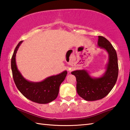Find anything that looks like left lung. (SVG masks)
Here are the masks:
<instances>
[{
  "instance_id": "8db88e82",
  "label": "left lung",
  "mask_w": 130,
  "mask_h": 130,
  "mask_svg": "<svg viewBox=\"0 0 130 130\" xmlns=\"http://www.w3.org/2000/svg\"><path fill=\"white\" fill-rule=\"evenodd\" d=\"M98 46L105 49L108 55L105 73L99 77H91L85 69L74 70L71 73L76 77L78 94L88 101L105 97L114 88L118 75L117 55L112 44L104 37L99 36Z\"/></svg>"
}]
</instances>
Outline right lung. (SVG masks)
Wrapping results in <instances>:
<instances>
[{
	"label": "right lung",
	"mask_w": 130,
	"mask_h": 130,
	"mask_svg": "<svg viewBox=\"0 0 130 130\" xmlns=\"http://www.w3.org/2000/svg\"><path fill=\"white\" fill-rule=\"evenodd\" d=\"M22 42L23 41L19 42L11 58V69L16 86L25 98L32 102L40 104L51 102L57 97L60 85L64 81L68 72L65 70L58 74L47 77L40 82L26 79L19 70L16 62V53Z\"/></svg>",
	"instance_id": "1"
}]
</instances>
